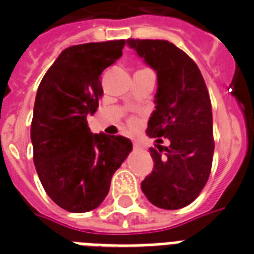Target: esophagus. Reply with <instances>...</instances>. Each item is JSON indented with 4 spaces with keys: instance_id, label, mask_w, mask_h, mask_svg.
I'll list each match as a JSON object with an SVG mask.
<instances>
[{
    "instance_id": "1",
    "label": "esophagus",
    "mask_w": 254,
    "mask_h": 254,
    "mask_svg": "<svg viewBox=\"0 0 254 254\" xmlns=\"http://www.w3.org/2000/svg\"><path fill=\"white\" fill-rule=\"evenodd\" d=\"M133 146H134V148H135V150H139V148H142V145L138 141H134Z\"/></svg>"
}]
</instances>
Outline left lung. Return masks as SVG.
<instances>
[{"mask_svg": "<svg viewBox=\"0 0 254 254\" xmlns=\"http://www.w3.org/2000/svg\"><path fill=\"white\" fill-rule=\"evenodd\" d=\"M129 48L156 73L155 109L147 125L156 148L154 170L141 183L156 207L177 210L194 201L207 183L214 154L213 113L198 66L167 40H127ZM167 139L168 148L160 143ZM166 154L161 155V150Z\"/></svg>", "mask_w": 254, "mask_h": 254, "instance_id": "8db88e82", "label": "left lung"}]
</instances>
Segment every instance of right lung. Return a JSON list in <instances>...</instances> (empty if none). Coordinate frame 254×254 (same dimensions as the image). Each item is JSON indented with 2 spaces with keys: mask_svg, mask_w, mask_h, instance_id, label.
Returning a JSON list of instances; mask_svg holds the SVG:
<instances>
[{
  "mask_svg": "<svg viewBox=\"0 0 254 254\" xmlns=\"http://www.w3.org/2000/svg\"><path fill=\"white\" fill-rule=\"evenodd\" d=\"M124 45L113 40L69 47L39 84L31 123L34 163L47 194L70 213L96 209L133 150L129 138L94 134L87 125L103 95L100 75L120 59Z\"/></svg>",
  "mask_w": 254,
  "mask_h": 254,
  "instance_id": "1",
  "label": "right lung"
}]
</instances>
